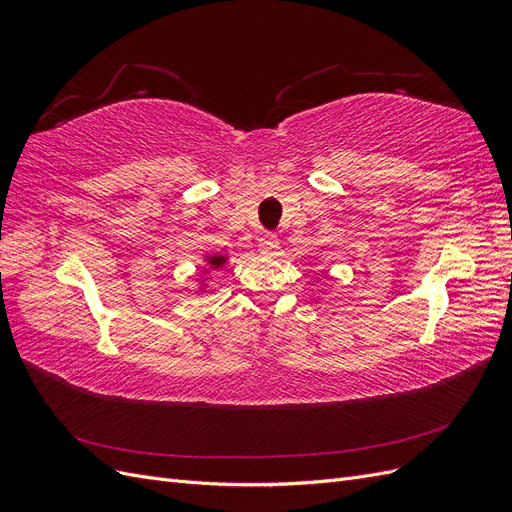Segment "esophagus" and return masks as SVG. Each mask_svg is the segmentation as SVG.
Wrapping results in <instances>:
<instances>
[{
	"label": "esophagus",
	"instance_id": "obj_1",
	"mask_svg": "<svg viewBox=\"0 0 512 512\" xmlns=\"http://www.w3.org/2000/svg\"><path fill=\"white\" fill-rule=\"evenodd\" d=\"M277 245H280V239H277L273 232H265V235L258 239V250L265 256H271L277 250Z\"/></svg>",
	"mask_w": 512,
	"mask_h": 512
}]
</instances>
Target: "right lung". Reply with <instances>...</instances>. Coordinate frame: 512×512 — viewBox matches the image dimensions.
I'll list each match as a JSON object with an SVG mask.
<instances>
[{"label":"right lung","mask_w":512,"mask_h":512,"mask_svg":"<svg viewBox=\"0 0 512 512\" xmlns=\"http://www.w3.org/2000/svg\"><path fill=\"white\" fill-rule=\"evenodd\" d=\"M200 258H203V262H200L198 273H196V277H194V280H196L194 294H205V292H207V288H209V277H211L215 271H220V269H224V267L228 265L230 254L207 252V254H203Z\"/></svg>","instance_id":"1"}]
</instances>
